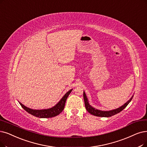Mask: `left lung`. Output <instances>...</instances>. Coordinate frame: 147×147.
Masks as SVG:
<instances>
[{
	"label": "left lung",
	"mask_w": 147,
	"mask_h": 147,
	"mask_svg": "<svg viewBox=\"0 0 147 147\" xmlns=\"http://www.w3.org/2000/svg\"><path fill=\"white\" fill-rule=\"evenodd\" d=\"M133 95L126 103H125L124 105H122L121 107H120L118 109L112 110H110V111H102V110H97L95 108H93V107H92L91 105L89 104V101H88V99H87V98L86 96L85 92H83V98H84V100L85 107H86L87 111L89 113H90V114H92L94 116H99V117H110L111 116H113L117 113L121 112V111L122 110H124L127 106V105L130 102L131 99H133Z\"/></svg>",
	"instance_id": "1"
}]
</instances>
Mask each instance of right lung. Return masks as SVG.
<instances>
[{
  "label": "right lung",
  "instance_id": "1",
  "mask_svg": "<svg viewBox=\"0 0 147 147\" xmlns=\"http://www.w3.org/2000/svg\"><path fill=\"white\" fill-rule=\"evenodd\" d=\"M72 89H70V90H69L61 99V100L58 102L55 106L50 109L43 110H34L25 106L24 105H23L20 102L19 104H20L22 107L25 111H26L28 113L34 116H36L40 118H52V117L56 116L59 115L60 113H61V111L63 110L64 108V105H65L66 99L70 92H72Z\"/></svg>",
  "mask_w": 147,
  "mask_h": 147
}]
</instances>
